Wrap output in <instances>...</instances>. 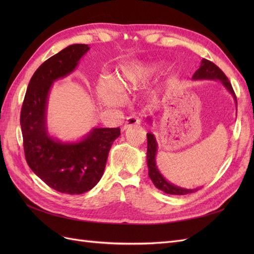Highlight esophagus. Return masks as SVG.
Instances as JSON below:
<instances>
[{
	"label": "esophagus",
	"instance_id": "obj_1",
	"mask_svg": "<svg viewBox=\"0 0 254 254\" xmlns=\"http://www.w3.org/2000/svg\"><path fill=\"white\" fill-rule=\"evenodd\" d=\"M141 119L140 118H136V117H129L126 120V123L123 129H128L130 127H133V126H139L141 124Z\"/></svg>",
	"mask_w": 254,
	"mask_h": 254
}]
</instances>
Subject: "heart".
<instances>
[{"mask_svg":"<svg viewBox=\"0 0 254 254\" xmlns=\"http://www.w3.org/2000/svg\"><path fill=\"white\" fill-rule=\"evenodd\" d=\"M157 66L151 64H131L119 68L114 81L104 78L98 82L99 98L107 107H115L120 103L117 91L129 93L140 88L149 76L155 73Z\"/></svg>","mask_w":254,"mask_h":254,"instance_id":"obj_1","label":"heart"}]
</instances>
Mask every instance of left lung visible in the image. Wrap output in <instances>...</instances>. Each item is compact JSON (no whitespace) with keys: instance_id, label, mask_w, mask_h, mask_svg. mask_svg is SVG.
Instances as JSON below:
<instances>
[{"instance_id":"left-lung-1","label":"left lung","mask_w":254,"mask_h":254,"mask_svg":"<svg viewBox=\"0 0 254 254\" xmlns=\"http://www.w3.org/2000/svg\"><path fill=\"white\" fill-rule=\"evenodd\" d=\"M193 79H213V80H219L226 89L232 94L235 104L237 106L236 102V95L234 93V90L231 86V83L228 80V77L225 75V73L222 72L220 68L213 64L212 61L207 60V59H202L200 67L194 73L193 75ZM148 121L150 122V119L148 118ZM157 148H158V144L155 139V135L152 133H147V165H148V176L151 179V181L155 184L156 188L163 190L166 194H171V195H187L194 193V191L198 190V189L194 190H188V189H183L180 187H177L172 184L171 182H168L164 177L161 175L159 172L157 164H156V155H157Z\"/></svg>"}]
</instances>
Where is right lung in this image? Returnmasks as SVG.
Masks as SVG:
<instances>
[{
  "mask_svg": "<svg viewBox=\"0 0 254 254\" xmlns=\"http://www.w3.org/2000/svg\"><path fill=\"white\" fill-rule=\"evenodd\" d=\"M88 44H72L52 56L30 78L23 101L20 124L28 166L60 193L80 195L93 189L104 174L118 128H94L79 142L63 143L47 130V104L53 82L75 70L89 51Z\"/></svg>",
  "mask_w": 254,
  "mask_h": 254,
  "instance_id": "1",
  "label": "right lung"
}]
</instances>
